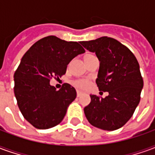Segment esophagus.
<instances>
[{
    "label": "esophagus",
    "instance_id": "esophagus-1",
    "mask_svg": "<svg viewBox=\"0 0 155 155\" xmlns=\"http://www.w3.org/2000/svg\"><path fill=\"white\" fill-rule=\"evenodd\" d=\"M83 94V93H82V92H81V91H77V97H80V96H81V94Z\"/></svg>",
    "mask_w": 155,
    "mask_h": 155
}]
</instances>
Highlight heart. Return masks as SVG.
Returning <instances> with one entry per match:
<instances>
[{
	"instance_id": "heart-1",
	"label": "heart",
	"mask_w": 155,
	"mask_h": 155,
	"mask_svg": "<svg viewBox=\"0 0 155 155\" xmlns=\"http://www.w3.org/2000/svg\"><path fill=\"white\" fill-rule=\"evenodd\" d=\"M73 84H74V86L80 88V89H86L90 86L91 82L88 80H85V79H79V80L74 81Z\"/></svg>"
}]
</instances>
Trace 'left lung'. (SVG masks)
<instances>
[{
	"label": "left lung",
	"instance_id": "left-lung-1",
	"mask_svg": "<svg viewBox=\"0 0 155 155\" xmlns=\"http://www.w3.org/2000/svg\"><path fill=\"white\" fill-rule=\"evenodd\" d=\"M81 44L96 54L100 61L96 84L100 91L109 93L105 98L91 94V103L84 109L85 117L96 128L118 130L140 103L143 86L140 64L133 53L115 39L103 36Z\"/></svg>",
	"mask_w": 155,
	"mask_h": 155
}]
</instances>
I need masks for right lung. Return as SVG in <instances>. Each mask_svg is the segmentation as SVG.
<instances>
[{"label": "right lung", "instance_id": "add662e5", "mask_svg": "<svg viewBox=\"0 0 155 155\" xmlns=\"http://www.w3.org/2000/svg\"><path fill=\"white\" fill-rule=\"evenodd\" d=\"M84 52L78 42L50 35L23 55L14 74V93L22 115L36 129H50L63 120L76 91L67 83L56 91L50 80L65 74L71 60Z\"/></svg>", "mask_w": 155, "mask_h": 155}]
</instances>
